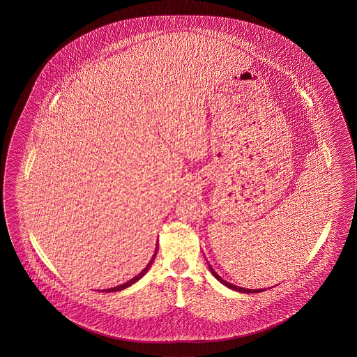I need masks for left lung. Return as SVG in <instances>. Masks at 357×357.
<instances>
[{"label": "left lung", "instance_id": "obj_1", "mask_svg": "<svg viewBox=\"0 0 357 357\" xmlns=\"http://www.w3.org/2000/svg\"><path fill=\"white\" fill-rule=\"evenodd\" d=\"M209 270H211V272L213 273V276L216 278L217 280L221 281L224 285H227V288H230V289H234V291H238V292L242 293H258L260 292V291H263V289H260V291L259 289H257V291H255V289H246V288H241V287H237V285H233V284H230V282H227V281L222 280V279H221V276H218L211 266H209Z\"/></svg>", "mask_w": 357, "mask_h": 357}]
</instances>
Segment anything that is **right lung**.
<instances>
[{
	"label": "right lung",
	"mask_w": 357,
	"mask_h": 357,
	"mask_svg": "<svg viewBox=\"0 0 357 357\" xmlns=\"http://www.w3.org/2000/svg\"><path fill=\"white\" fill-rule=\"evenodd\" d=\"M157 251V250H155ZM155 254L157 252H154V255H153V258H151V261L148 263V266L144 268V270L141 271L140 273L137 275V276H135L133 279H130V281H127V282H124L123 285H118V287H115V288H109V289H105L106 292H118V291H121V289H124V288H127V287H130V285H132L133 282H136L137 280H140L141 278L148 272V270L151 268V263H153V260H154V257H155ZM103 292V291H102Z\"/></svg>",
	"instance_id": "right-lung-1"
}]
</instances>
